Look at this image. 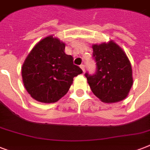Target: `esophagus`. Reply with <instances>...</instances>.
Returning a JSON list of instances; mask_svg holds the SVG:
<instances>
[{
	"label": "esophagus",
	"mask_w": 150,
	"mask_h": 150,
	"mask_svg": "<svg viewBox=\"0 0 150 150\" xmlns=\"http://www.w3.org/2000/svg\"><path fill=\"white\" fill-rule=\"evenodd\" d=\"M80 68H82V71L84 72L85 71V64H81V65H80Z\"/></svg>",
	"instance_id": "esophagus-1"
}]
</instances>
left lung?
Here are the masks:
<instances>
[{"label":"left lung","instance_id":"left-lung-1","mask_svg":"<svg viewBox=\"0 0 150 150\" xmlns=\"http://www.w3.org/2000/svg\"><path fill=\"white\" fill-rule=\"evenodd\" d=\"M96 72H86L92 92L104 103H116L128 96L133 84L132 70L128 57L118 45L108 43L93 45Z\"/></svg>","mask_w":150,"mask_h":150}]
</instances>
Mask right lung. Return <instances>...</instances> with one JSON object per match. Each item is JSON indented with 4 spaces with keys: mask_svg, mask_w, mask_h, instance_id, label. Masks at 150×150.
Wrapping results in <instances>:
<instances>
[{
    "mask_svg": "<svg viewBox=\"0 0 150 150\" xmlns=\"http://www.w3.org/2000/svg\"><path fill=\"white\" fill-rule=\"evenodd\" d=\"M64 49L58 39L47 36L34 47L22 65L25 87L39 102H57L68 93L74 77L82 73Z\"/></svg>",
    "mask_w": 150,
    "mask_h": 150,
    "instance_id": "1",
    "label": "right lung"
}]
</instances>
